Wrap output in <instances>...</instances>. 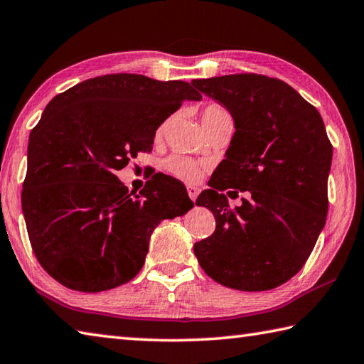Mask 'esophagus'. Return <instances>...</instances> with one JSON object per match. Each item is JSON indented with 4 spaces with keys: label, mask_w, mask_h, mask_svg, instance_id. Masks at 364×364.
<instances>
[{
    "label": "esophagus",
    "mask_w": 364,
    "mask_h": 364,
    "mask_svg": "<svg viewBox=\"0 0 364 364\" xmlns=\"http://www.w3.org/2000/svg\"><path fill=\"white\" fill-rule=\"evenodd\" d=\"M199 193H200V189L197 186H188V194L191 197V200H196L197 196H199Z\"/></svg>",
    "instance_id": "esophagus-1"
}]
</instances>
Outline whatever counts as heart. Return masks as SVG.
Segmentation results:
<instances>
[{"label": "heart", "mask_w": 364, "mask_h": 364, "mask_svg": "<svg viewBox=\"0 0 364 364\" xmlns=\"http://www.w3.org/2000/svg\"><path fill=\"white\" fill-rule=\"evenodd\" d=\"M224 117H229L228 111L224 109L223 107H220V105L211 103L203 109L202 124L207 125L210 122L218 121V119H224ZM161 132H162V129H159V134H161ZM165 168H167L168 173H171L176 178H180V180L193 183V181L199 180L203 167H202V164L189 159V157L171 156V157H168L167 161H165Z\"/></svg>", "instance_id": "heart-1"}]
</instances>
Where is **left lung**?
Segmentation results:
<instances>
[{
	"instance_id": "1",
	"label": "left lung",
	"mask_w": 364,
	"mask_h": 364,
	"mask_svg": "<svg viewBox=\"0 0 364 364\" xmlns=\"http://www.w3.org/2000/svg\"><path fill=\"white\" fill-rule=\"evenodd\" d=\"M191 84L226 108L235 125L210 189L196 200L211 210L216 229L196 243L194 255L228 288L280 287L302 269L326 223L333 146L323 119L280 79L228 75ZM229 187L252 197L230 209L222 194Z\"/></svg>"
}]
</instances>
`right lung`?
Segmentation results:
<instances>
[{
	"label": "right lung",
	"instance_id": "add662e5",
	"mask_svg": "<svg viewBox=\"0 0 364 364\" xmlns=\"http://www.w3.org/2000/svg\"><path fill=\"white\" fill-rule=\"evenodd\" d=\"M186 100H202L189 82L107 75L48 103L30 134L22 211L52 279L84 293L124 285L143 267L157 224L194 207L168 175L156 173L140 194L116 176Z\"/></svg>",
	"mask_w": 364,
	"mask_h": 364
}]
</instances>
